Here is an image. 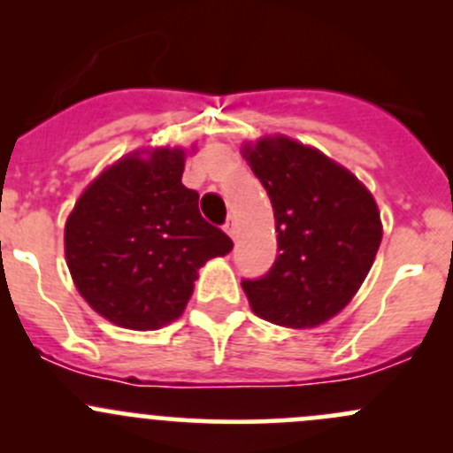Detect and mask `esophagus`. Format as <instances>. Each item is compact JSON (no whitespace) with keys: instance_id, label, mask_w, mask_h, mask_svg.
<instances>
[{"instance_id":"1","label":"esophagus","mask_w":453,"mask_h":453,"mask_svg":"<svg viewBox=\"0 0 453 453\" xmlns=\"http://www.w3.org/2000/svg\"><path fill=\"white\" fill-rule=\"evenodd\" d=\"M223 227H226L227 234H230L232 239H234V236H236V221H234V217H227L226 226H223Z\"/></svg>"}]
</instances>
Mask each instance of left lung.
Wrapping results in <instances>:
<instances>
[{"mask_svg": "<svg viewBox=\"0 0 453 453\" xmlns=\"http://www.w3.org/2000/svg\"><path fill=\"white\" fill-rule=\"evenodd\" d=\"M272 201L278 254L265 276L245 278L252 311L311 328L350 303L377 256L381 219L366 186L318 149L285 135L243 146Z\"/></svg>", "mask_w": 453, "mask_h": 453, "instance_id": "left-lung-1", "label": "left lung"}]
</instances>
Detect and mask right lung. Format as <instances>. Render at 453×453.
Instances as JSON below:
<instances>
[{"instance_id": "right-lung-1", "label": "right lung", "mask_w": 453, "mask_h": 453, "mask_svg": "<svg viewBox=\"0 0 453 453\" xmlns=\"http://www.w3.org/2000/svg\"><path fill=\"white\" fill-rule=\"evenodd\" d=\"M181 149L142 150L100 173L65 223V258L76 289L109 322L155 331L184 313L199 267L226 256L232 239L199 214L181 184Z\"/></svg>"}]
</instances>
